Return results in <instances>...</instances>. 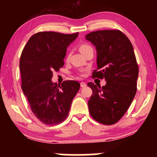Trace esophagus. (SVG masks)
<instances>
[{"mask_svg":"<svg viewBox=\"0 0 157 157\" xmlns=\"http://www.w3.org/2000/svg\"><path fill=\"white\" fill-rule=\"evenodd\" d=\"M80 86H81V87H82V88H84V87L86 86V84L84 82H82L80 83Z\"/></svg>","mask_w":157,"mask_h":157,"instance_id":"1","label":"esophagus"}]
</instances>
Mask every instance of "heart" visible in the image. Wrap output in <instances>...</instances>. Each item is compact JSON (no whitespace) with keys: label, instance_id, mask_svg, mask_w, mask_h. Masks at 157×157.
Here are the masks:
<instances>
[{"label":"heart","instance_id":"b5f03b06","mask_svg":"<svg viewBox=\"0 0 157 157\" xmlns=\"http://www.w3.org/2000/svg\"><path fill=\"white\" fill-rule=\"evenodd\" d=\"M90 47H91V46H89V45H87V44H82V46H80V48H79V50H80V51L82 52H83L84 50L89 48Z\"/></svg>","mask_w":157,"mask_h":157}]
</instances>
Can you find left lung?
Returning a JSON list of instances; mask_svg holds the SVG:
<instances>
[{"label": "left lung", "instance_id": "1", "mask_svg": "<svg viewBox=\"0 0 157 157\" xmlns=\"http://www.w3.org/2000/svg\"><path fill=\"white\" fill-rule=\"evenodd\" d=\"M85 37L97 51L98 67L93 77L107 82L102 87L87 84L93 91L88 102L90 114L102 124H115L128 109L136 93L139 67L134 48L120 30L92 32Z\"/></svg>", "mask_w": 157, "mask_h": 157}]
</instances>
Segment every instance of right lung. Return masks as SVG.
Returning a JSON list of instances; mask_svg holds the SVG:
<instances>
[{"instance_id": "1", "label": "right lung", "mask_w": 157, "mask_h": 157, "mask_svg": "<svg viewBox=\"0 0 157 157\" xmlns=\"http://www.w3.org/2000/svg\"><path fill=\"white\" fill-rule=\"evenodd\" d=\"M78 34L41 32L30 37L21 53V88L34 116L46 124H59L67 118L79 89L76 81H64L57 86L51 80L53 71L64 64L67 48Z\"/></svg>"}]
</instances>
